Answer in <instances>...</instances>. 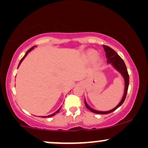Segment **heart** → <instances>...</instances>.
<instances>
[{"label": "heart", "instance_id": "b5f03b06", "mask_svg": "<svg viewBox=\"0 0 148 148\" xmlns=\"http://www.w3.org/2000/svg\"><path fill=\"white\" fill-rule=\"evenodd\" d=\"M83 56H84L85 60L88 61L92 60L94 59V62L96 64H99L102 61V58H101L100 56L98 55L97 52L96 51L92 50V49H89V50L86 51L84 53Z\"/></svg>", "mask_w": 148, "mask_h": 148}]
</instances>
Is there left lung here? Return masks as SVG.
Returning <instances> with one entry per match:
<instances>
[{"mask_svg":"<svg viewBox=\"0 0 148 148\" xmlns=\"http://www.w3.org/2000/svg\"><path fill=\"white\" fill-rule=\"evenodd\" d=\"M103 49H104L105 52H106V56L107 58H108V63H111L113 64V67H115L117 70H118L119 72L122 74V75L123 76L124 79H125V93H124V95L123 99H122L121 101H120V103L115 108H113V109L111 110V111H96V110L92 109V108H90L86 103V100H85V104H86V106L87 107L88 109H89L90 111L93 112V113H98V114H107V113H110L111 112L114 111L115 110H116L117 108H118L119 106H121L123 104L124 101L125 100V98H126L127 90H128V87H129V83H130V76H129L128 72H127V69L126 65H125V62H124L123 59L121 58V57L116 52L113 50V49H111V47H108V46L103 45Z\"/></svg>","mask_w":148,"mask_h":148,"instance_id":"obj_1","label":"left lung"}]
</instances>
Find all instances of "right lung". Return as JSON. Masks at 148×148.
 I'll use <instances>...</instances> for the list:
<instances>
[{
    "mask_svg": "<svg viewBox=\"0 0 148 148\" xmlns=\"http://www.w3.org/2000/svg\"><path fill=\"white\" fill-rule=\"evenodd\" d=\"M34 47H35V46H34ZM34 47H32V48H30V49H29V50H28V51H26V53H25V55H24V56H23V58H21V60H20V62H19V64H18V66H19V64H21V62H22V60H23V59H24V58H25V56H27V54H28V53H29V52L30 51H31V50H32V49H33L34 48ZM60 108H59V109H58V111H56V112H55V113H53V114H51V115H48V116H45V117H48V118H49V117H51V116H53V115H55L56 114V113H58V112H59V111H60Z\"/></svg>",
    "mask_w": 148,
    "mask_h": 148,
    "instance_id": "1",
    "label": "right lung"
}]
</instances>
